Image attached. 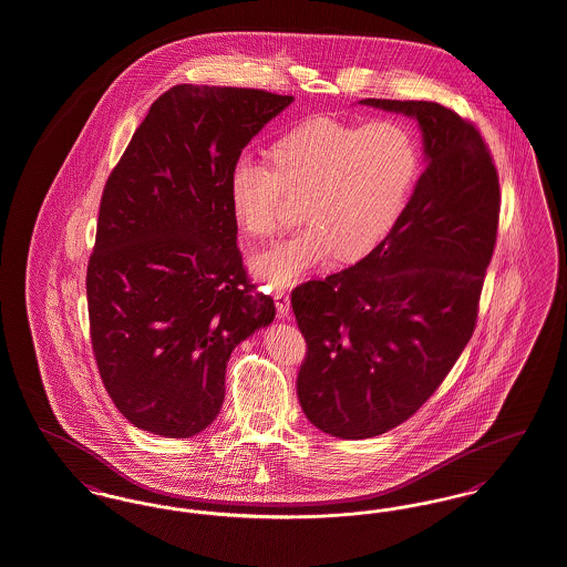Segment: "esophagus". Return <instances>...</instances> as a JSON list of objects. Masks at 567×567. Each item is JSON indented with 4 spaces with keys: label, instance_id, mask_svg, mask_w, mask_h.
<instances>
[{
    "label": "esophagus",
    "instance_id": "obj_1",
    "mask_svg": "<svg viewBox=\"0 0 567 567\" xmlns=\"http://www.w3.org/2000/svg\"><path fill=\"white\" fill-rule=\"evenodd\" d=\"M272 295L274 301H276V310H278V315H280V317H287V315H289V308H291L289 293H287L285 289H276Z\"/></svg>",
    "mask_w": 567,
    "mask_h": 567
}]
</instances>
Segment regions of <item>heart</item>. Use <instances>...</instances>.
<instances>
[{
    "label": "heart",
    "mask_w": 567,
    "mask_h": 567,
    "mask_svg": "<svg viewBox=\"0 0 567 567\" xmlns=\"http://www.w3.org/2000/svg\"><path fill=\"white\" fill-rule=\"evenodd\" d=\"M270 159L247 154L234 159L227 200L245 234L270 238L282 224L287 196H301L306 226L250 261L259 278L282 287L333 255L359 261L382 247L405 213L422 152L401 120L343 122L317 115L280 136Z\"/></svg>",
    "instance_id": "b5f03b06"
}]
</instances>
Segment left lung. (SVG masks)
<instances>
[{"mask_svg":"<svg viewBox=\"0 0 567 567\" xmlns=\"http://www.w3.org/2000/svg\"><path fill=\"white\" fill-rule=\"evenodd\" d=\"M361 103L415 117L426 168L382 247L291 293L299 403L340 439L396 429L447 378L475 333L499 219L498 171L471 120L432 101Z\"/></svg>","mask_w":567,"mask_h":567,"instance_id":"1","label":"left lung"}]
</instances>
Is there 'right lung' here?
Returning a JSON list of instances; mask_svg holds the SVG:
<instances>
[{"mask_svg":"<svg viewBox=\"0 0 567 567\" xmlns=\"http://www.w3.org/2000/svg\"><path fill=\"white\" fill-rule=\"evenodd\" d=\"M293 96L173 86L152 103L110 173L86 297L94 361L141 431L187 439L226 396L231 350L276 315L236 245L234 159Z\"/></svg>","mask_w":567,"mask_h":567,"instance_id":"obj_1","label":"right lung"}]
</instances>
